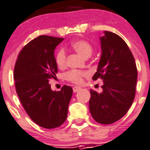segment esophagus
<instances>
[{
    "label": "esophagus",
    "instance_id": "esophagus-1",
    "mask_svg": "<svg viewBox=\"0 0 150 150\" xmlns=\"http://www.w3.org/2000/svg\"><path fill=\"white\" fill-rule=\"evenodd\" d=\"M79 89H81V87L79 86H74L73 87V92L74 93H76V92H78Z\"/></svg>",
    "mask_w": 150,
    "mask_h": 150
}]
</instances>
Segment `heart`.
I'll list each match as a JSON object with an SVG mask.
<instances>
[{
    "mask_svg": "<svg viewBox=\"0 0 150 150\" xmlns=\"http://www.w3.org/2000/svg\"><path fill=\"white\" fill-rule=\"evenodd\" d=\"M71 47L85 58L89 57L93 52V47L91 43L85 40H77L73 41L72 43H71ZM66 61H67L66 52L63 48H61L57 52L56 56H55V62L57 65L61 68L65 67ZM89 73L86 71L71 69L64 74V77L69 82L75 83V84H81L83 82L84 78L87 77Z\"/></svg>",
    "mask_w": 150,
    "mask_h": 150,
    "instance_id": "heart-1",
    "label": "heart"
}]
</instances>
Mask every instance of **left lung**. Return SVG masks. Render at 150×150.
Segmentation results:
<instances>
[{"label":"left lung","mask_w":150,"mask_h":150,"mask_svg":"<svg viewBox=\"0 0 150 150\" xmlns=\"http://www.w3.org/2000/svg\"><path fill=\"white\" fill-rule=\"evenodd\" d=\"M100 41L102 54L93 79L103 80V92L90 89L89 110L96 122L109 125L125 116L132 104L138 71L135 58L121 36L104 31Z\"/></svg>","instance_id":"obj_1"}]
</instances>
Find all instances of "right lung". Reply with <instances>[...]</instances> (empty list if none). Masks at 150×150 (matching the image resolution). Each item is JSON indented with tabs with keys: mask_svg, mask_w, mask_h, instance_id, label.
<instances>
[{
	"mask_svg": "<svg viewBox=\"0 0 150 150\" xmlns=\"http://www.w3.org/2000/svg\"><path fill=\"white\" fill-rule=\"evenodd\" d=\"M63 40L49 36L36 37L20 51L14 69L16 93L25 110L36 125L48 129L65 121L73 93L66 85L60 91H52L49 84L57 73L54 50Z\"/></svg>",
	"mask_w": 150,
	"mask_h": 150,
	"instance_id": "add662e5",
	"label": "right lung"
}]
</instances>
